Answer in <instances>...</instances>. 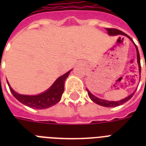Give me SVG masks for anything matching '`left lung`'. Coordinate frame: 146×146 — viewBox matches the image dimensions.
<instances>
[{"label": "left lung", "mask_w": 146, "mask_h": 146, "mask_svg": "<svg viewBox=\"0 0 146 146\" xmlns=\"http://www.w3.org/2000/svg\"><path fill=\"white\" fill-rule=\"evenodd\" d=\"M106 30L108 31V34H110V35H112V36H115V35H118V34H123V35H125L128 37L131 41H133L132 39L128 36V35H127L126 34H124V32H122L120 30H118V29H115V28H106ZM136 46V48H137V62H138V64H139V73H141V65H140V57H139V50H138V48H137V45L135 44ZM87 92H88V94L89 96V98H91V100L92 101H94V103H96L98 105H100V106H106V107H115V106H120L121 104H124V103H126L127 101H128L131 98H132L133 94L135 93V91L133 93H132L131 95H129L128 97H127L126 98H124V99H122V100H119V101H108V100H102V99H100V98H97L95 96H94L91 92L88 91V89Z\"/></svg>", "instance_id": "8db88e82"}]
</instances>
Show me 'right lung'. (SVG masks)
<instances>
[{"label":"right lung","mask_w":146,"mask_h":146,"mask_svg":"<svg viewBox=\"0 0 146 146\" xmlns=\"http://www.w3.org/2000/svg\"><path fill=\"white\" fill-rule=\"evenodd\" d=\"M70 71L71 70L68 71L67 73L59 77L46 92L38 95L29 96L19 94L14 92L9 83L8 82L7 83L13 95L20 103H22L28 107L36 109V110L47 109V108L54 106L60 101L63 92H64V89L65 79L69 76Z\"/></svg>","instance_id":"right-lung-1"}]
</instances>
